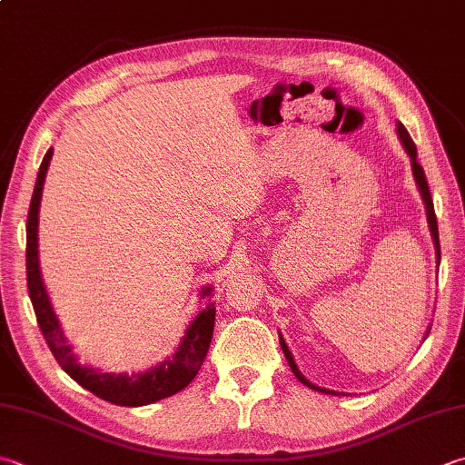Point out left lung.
I'll use <instances>...</instances> for the list:
<instances>
[{
	"label": "left lung",
	"mask_w": 465,
	"mask_h": 465,
	"mask_svg": "<svg viewBox=\"0 0 465 465\" xmlns=\"http://www.w3.org/2000/svg\"><path fill=\"white\" fill-rule=\"evenodd\" d=\"M397 133H399V136H401V143H403L405 151L409 153V157H411L413 177H415V181H417V185H420L421 197H423V202H425V209H427V222H430V230H431V235H433V242H435V252H438V263H440L441 252H440V232H438V217H435V209H433V199H431V193H430V185H427V179H425L423 167L420 165V163H417V149H415V143H413V139H411V134L407 133V129H405V126H403L401 123H399V126H397ZM280 347H282V351H284V354H286V361H288V365H290V369H292V372H294V375H296V379L300 381V383H304L306 387H311V389H314V391H322V393L336 395L334 391H326V389L316 387V385H312V383H311V381H306V379L302 377V372L298 371L296 362H294V359H292V352L288 351L286 342H284V339H282V336H280Z\"/></svg>",
	"instance_id": "1"
}]
</instances>
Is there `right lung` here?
<instances>
[{"label":"right lung","mask_w":465,"mask_h":465,"mask_svg":"<svg viewBox=\"0 0 465 465\" xmlns=\"http://www.w3.org/2000/svg\"><path fill=\"white\" fill-rule=\"evenodd\" d=\"M52 159V149L44 154V161L35 179L30 212H27V242H25V276H27V292L38 321L40 331L45 342L58 361V365L76 381L80 387L88 389L90 393L104 399L108 403L123 405V407H141L159 401L183 391L202 369L207 357L209 342L213 336L215 324V306L213 302L207 304L205 311L199 314L187 329L183 341H181L177 352L171 359L161 362L153 371L143 372V375H111V372H96L93 369L80 367L76 359L72 357L70 347L64 341V334L56 316L52 312V306L45 296V290L40 278L38 266V209L44 187V177L48 171V163ZM212 288L203 290V296H209Z\"/></svg>","instance_id":"1"}]
</instances>
